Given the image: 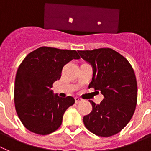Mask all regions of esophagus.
<instances>
[{
    "mask_svg": "<svg viewBox=\"0 0 151 151\" xmlns=\"http://www.w3.org/2000/svg\"><path fill=\"white\" fill-rule=\"evenodd\" d=\"M81 101H82V99H81V98H79V97H75V102H76V103L81 102Z\"/></svg>",
    "mask_w": 151,
    "mask_h": 151,
    "instance_id": "esophagus-1",
    "label": "esophagus"
}]
</instances>
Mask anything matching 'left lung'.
I'll return each instance as SVG.
<instances>
[{"label": "left lung", "mask_w": 151, "mask_h": 151, "mask_svg": "<svg viewBox=\"0 0 151 151\" xmlns=\"http://www.w3.org/2000/svg\"><path fill=\"white\" fill-rule=\"evenodd\" d=\"M78 52L93 68L89 88L100 91L104 97L99 104L89 100L92 111L83 116L86 128L98 136L116 135L128 124L136 107L138 87L134 70L125 57L111 48Z\"/></svg>", "instance_id": "1"}]
</instances>
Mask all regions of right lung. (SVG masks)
<instances>
[{
    "label": "right lung",
    "mask_w": 151,
    "mask_h": 151,
    "mask_svg": "<svg viewBox=\"0 0 151 151\" xmlns=\"http://www.w3.org/2000/svg\"><path fill=\"white\" fill-rule=\"evenodd\" d=\"M80 58L75 50L42 47L30 52L20 64L15 80L14 102L27 129L45 135L59 128L64 113L75 100L54 95L51 88L60 79L64 65Z\"/></svg>",
    "instance_id": "add662e5"
}]
</instances>
